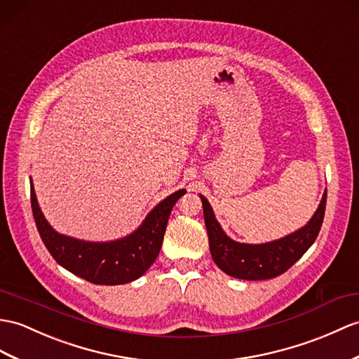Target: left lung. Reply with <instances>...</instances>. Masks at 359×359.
Returning a JSON list of instances; mask_svg holds the SVG:
<instances>
[{"label":"left lung","mask_w":359,"mask_h":359,"mask_svg":"<svg viewBox=\"0 0 359 359\" xmlns=\"http://www.w3.org/2000/svg\"><path fill=\"white\" fill-rule=\"evenodd\" d=\"M202 198L205 226L210 240V251L214 263L224 272L240 280H269L286 272L309 249L321 229L324 211H326L327 189L312 219L303 228L289 236L266 243H240L226 236L215 219L212 206L206 197Z\"/></svg>","instance_id":"1"}]
</instances>
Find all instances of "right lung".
I'll return each instance as SVG.
<instances>
[{
  "instance_id": "right-lung-1",
  "label": "right lung",
  "mask_w": 359,
  "mask_h": 359,
  "mask_svg": "<svg viewBox=\"0 0 359 359\" xmlns=\"http://www.w3.org/2000/svg\"><path fill=\"white\" fill-rule=\"evenodd\" d=\"M187 193L179 189L157 203L139 228L122 238L87 241L61 234L52 228L43 211L30 179L33 217L41 238L57 264L95 285H125L144 275L161 252L172 206Z\"/></svg>"
}]
</instances>
